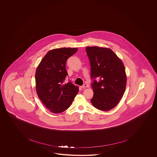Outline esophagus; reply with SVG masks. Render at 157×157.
<instances>
[{"label":"esophagus","instance_id":"34e87169","mask_svg":"<svg viewBox=\"0 0 157 157\" xmlns=\"http://www.w3.org/2000/svg\"><path fill=\"white\" fill-rule=\"evenodd\" d=\"M82 87L83 88V89H85V88H86V87H89V86L87 85V84L85 83V84H83V85L82 86Z\"/></svg>","mask_w":157,"mask_h":157}]
</instances>
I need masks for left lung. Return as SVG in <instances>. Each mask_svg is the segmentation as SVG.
<instances>
[{"label": "left lung", "instance_id": "1", "mask_svg": "<svg viewBox=\"0 0 157 157\" xmlns=\"http://www.w3.org/2000/svg\"><path fill=\"white\" fill-rule=\"evenodd\" d=\"M86 51L93 81L91 102L98 109L108 111L119 104L125 90L127 76L123 63L109 48L87 47Z\"/></svg>", "mask_w": 157, "mask_h": 157}]
</instances>
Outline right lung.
Segmentation results:
<instances>
[{"mask_svg": "<svg viewBox=\"0 0 157 157\" xmlns=\"http://www.w3.org/2000/svg\"><path fill=\"white\" fill-rule=\"evenodd\" d=\"M78 48H62L49 51L39 64L35 74L38 98L51 112L60 113L67 109L78 93L71 81L65 83L68 75L67 60Z\"/></svg>", "mask_w": 157, "mask_h": 157, "instance_id": "1", "label": "right lung"}]
</instances>
